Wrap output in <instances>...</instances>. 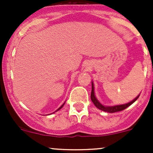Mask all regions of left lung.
Instances as JSON below:
<instances>
[{
    "label": "left lung",
    "instance_id": "8db88e82",
    "mask_svg": "<svg viewBox=\"0 0 153 153\" xmlns=\"http://www.w3.org/2000/svg\"><path fill=\"white\" fill-rule=\"evenodd\" d=\"M139 95L137 96L133 101H132L131 102L128 103V104H122V105H116V106H103L99 101L97 100V98H95V93H94V86L93 84L92 83V92H91V100L93 102V104H95V106H96L97 108H98L101 110L104 111V112H110V113H112V112H119V111H122L124 109L127 108L128 106H130L131 104H133L135 101L138 98Z\"/></svg>",
    "mask_w": 153,
    "mask_h": 153
}]
</instances>
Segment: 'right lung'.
Returning <instances> with one entry per match:
<instances>
[{
    "label": "right lung",
    "mask_w": 153,
    "mask_h": 153,
    "mask_svg": "<svg viewBox=\"0 0 153 153\" xmlns=\"http://www.w3.org/2000/svg\"><path fill=\"white\" fill-rule=\"evenodd\" d=\"M64 104H65V103H64ZM64 104H62V105H61V106H60V107H59V108H58V109H57V110H56V112H57V111H58V110H59V109H61V108H62V107H63V106H64Z\"/></svg>",
    "instance_id": "right-lung-1"
}]
</instances>
